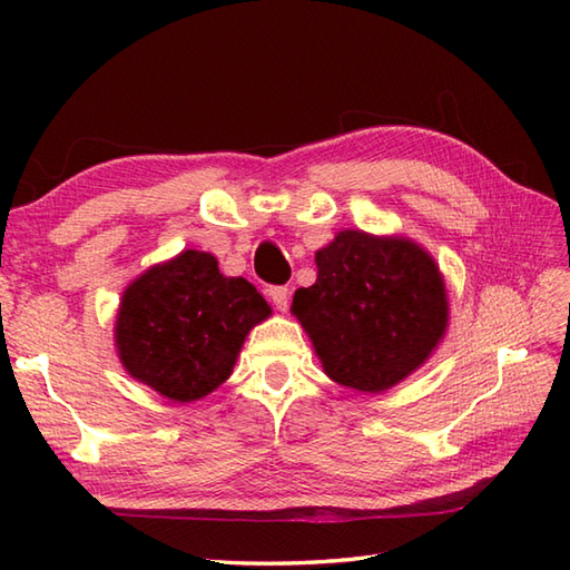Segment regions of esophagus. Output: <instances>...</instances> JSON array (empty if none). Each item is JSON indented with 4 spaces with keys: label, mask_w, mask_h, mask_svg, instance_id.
Wrapping results in <instances>:
<instances>
[{
    "label": "esophagus",
    "mask_w": 570,
    "mask_h": 570,
    "mask_svg": "<svg viewBox=\"0 0 570 570\" xmlns=\"http://www.w3.org/2000/svg\"><path fill=\"white\" fill-rule=\"evenodd\" d=\"M269 298L274 301V306L278 311H286L288 308V288L286 286H272L269 288Z\"/></svg>",
    "instance_id": "34e87169"
}]
</instances>
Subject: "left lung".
Returning <instances> with one entry per match:
<instances>
[{"label":"left lung","mask_w":570,"mask_h":570,"mask_svg":"<svg viewBox=\"0 0 570 570\" xmlns=\"http://www.w3.org/2000/svg\"><path fill=\"white\" fill-rule=\"evenodd\" d=\"M316 284L298 288L292 311L333 382L380 394L443 341L445 284L416 242L343 229L316 252Z\"/></svg>","instance_id":"8db88e82"}]
</instances>
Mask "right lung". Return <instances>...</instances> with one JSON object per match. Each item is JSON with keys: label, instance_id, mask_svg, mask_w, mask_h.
Returning <instances> with one entry per match:
<instances>
[{"label": "right lung", "instance_id": "right-lung-1", "mask_svg": "<svg viewBox=\"0 0 570 570\" xmlns=\"http://www.w3.org/2000/svg\"><path fill=\"white\" fill-rule=\"evenodd\" d=\"M272 308L247 278L223 276L208 252L186 249L127 286L115 323L131 377L171 402H196L235 367L239 347Z\"/></svg>", "mask_w": 570, "mask_h": 570}]
</instances>
